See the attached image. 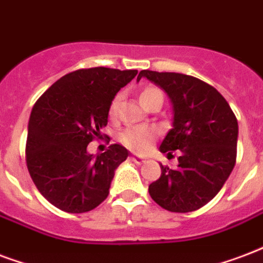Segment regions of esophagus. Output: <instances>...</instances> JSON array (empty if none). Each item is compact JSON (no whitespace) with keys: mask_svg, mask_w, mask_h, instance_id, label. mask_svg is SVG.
Segmentation results:
<instances>
[{"mask_svg":"<svg viewBox=\"0 0 263 263\" xmlns=\"http://www.w3.org/2000/svg\"><path fill=\"white\" fill-rule=\"evenodd\" d=\"M131 160L134 161L135 164H138V165H140V164H143L146 161L145 158H142V157H138V156H132Z\"/></svg>","mask_w":263,"mask_h":263,"instance_id":"esophagus-1","label":"esophagus"}]
</instances>
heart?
Segmentation results:
<instances>
[{
  "mask_svg": "<svg viewBox=\"0 0 263 263\" xmlns=\"http://www.w3.org/2000/svg\"><path fill=\"white\" fill-rule=\"evenodd\" d=\"M157 99L163 100V92L156 87L145 88L139 95V100L143 107H147L150 103H153L154 100ZM118 103H120V99L116 98L110 105L109 114L111 118L117 116ZM156 136H157L156 128L150 127V125H139V127H132L125 129L120 135V140L124 146H127L128 149L134 150V152H145Z\"/></svg>",
  "mask_w": 263,
  "mask_h": 263,
  "instance_id": "heart-1",
  "label": "heart"
}]
</instances>
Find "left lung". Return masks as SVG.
Listing matches in <instances>:
<instances>
[{"label": "left lung", "instance_id": "8db88e82", "mask_svg": "<svg viewBox=\"0 0 263 263\" xmlns=\"http://www.w3.org/2000/svg\"><path fill=\"white\" fill-rule=\"evenodd\" d=\"M165 91L172 105V128L160 145L161 153L180 150L178 167H161L149 185L154 201L171 212H190L211 201L233 171L237 154V118L223 96L192 76L142 70Z\"/></svg>", "mask_w": 263, "mask_h": 263}]
</instances>
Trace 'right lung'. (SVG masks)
<instances>
[{
  "label": "right lung",
  "instance_id": "1",
  "mask_svg": "<svg viewBox=\"0 0 263 263\" xmlns=\"http://www.w3.org/2000/svg\"><path fill=\"white\" fill-rule=\"evenodd\" d=\"M138 70L92 67L59 78L31 110L26 163L40 193L62 211L88 212L109 194L114 172L128 157L121 145L88 153L107 125L114 96Z\"/></svg>",
  "mask_w": 263,
  "mask_h": 263
}]
</instances>
